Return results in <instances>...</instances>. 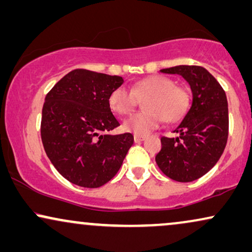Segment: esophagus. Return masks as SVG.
Wrapping results in <instances>:
<instances>
[{"label": "esophagus", "mask_w": 252, "mask_h": 252, "mask_svg": "<svg viewBox=\"0 0 252 252\" xmlns=\"http://www.w3.org/2000/svg\"><path fill=\"white\" fill-rule=\"evenodd\" d=\"M145 139V136H137L135 135L133 136V141H135V143H139V142H143Z\"/></svg>", "instance_id": "34e87169"}]
</instances>
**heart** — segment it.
Instances as JSON below:
<instances>
[{"mask_svg": "<svg viewBox=\"0 0 252 252\" xmlns=\"http://www.w3.org/2000/svg\"><path fill=\"white\" fill-rule=\"evenodd\" d=\"M147 98L143 102L144 111L133 114L123 122L124 131L145 136L157 128L161 119L174 123L185 116L189 108V93L176 86L172 79L163 75H150L136 81L131 91L117 87L108 98L111 110L119 115H128L137 104V98Z\"/></svg>", "mask_w": 252, "mask_h": 252, "instance_id": "obj_1", "label": "heart"}]
</instances>
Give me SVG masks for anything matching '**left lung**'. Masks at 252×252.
<instances>
[{
    "label": "left lung",
    "mask_w": 252,
    "mask_h": 252,
    "mask_svg": "<svg viewBox=\"0 0 252 252\" xmlns=\"http://www.w3.org/2000/svg\"><path fill=\"white\" fill-rule=\"evenodd\" d=\"M179 74L192 91V106L173 132L161 137L156 163L165 176L180 183L196 180L208 172L223 154L228 139V102L223 88L201 66L180 65L160 69Z\"/></svg>",
    "instance_id": "1"
}]
</instances>
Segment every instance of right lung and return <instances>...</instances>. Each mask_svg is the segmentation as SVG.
<instances>
[{"label":"right lung","mask_w":252,"mask_h":252,"mask_svg":"<svg viewBox=\"0 0 252 252\" xmlns=\"http://www.w3.org/2000/svg\"><path fill=\"white\" fill-rule=\"evenodd\" d=\"M122 76L73 69L53 86L41 111L44 150L62 176L87 189L113 179L133 143V136L104 135L117 128L108 98Z\"/></svg>","instance_id":"obj_1"}]
</instances>
